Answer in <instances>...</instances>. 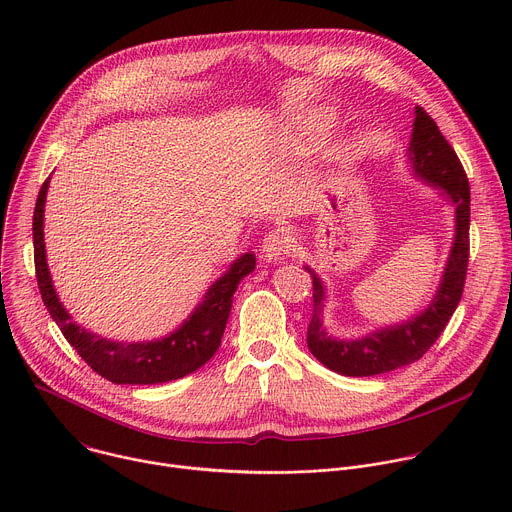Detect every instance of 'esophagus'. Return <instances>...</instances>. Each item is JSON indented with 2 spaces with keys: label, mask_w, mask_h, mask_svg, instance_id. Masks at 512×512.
Here are the masks:
<instances>
[{
  "label": "esophagus",
  "mask_w": 512,
  "mask_h": 512,
  "mask_svg": "<svg viewBox=\"0 0 512 512\" xmlns=\"http://www.w3.org/2000/svg\"><path fill=\"white\" fill-rule=\"evenodd\" d=\"M289 251H291V245L283 233L273 231V233L265 235L263 245H261V253H263L265 261H281L283 257L289 255Z\"/></svg>",
  "instance_id": "esophagus-1"
}]
</instances>
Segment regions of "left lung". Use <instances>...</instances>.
Segmentation results:
<instances>
[{"label":"left lung","mask_w":512,"mask_h":512,"mask_svg":"<svg viewBox=\"0 0 512 512\" xmlns=\"http://www.w3.org/2000/svg\"><path fill=\"white\" fill-rule=\"evenodd\" d=\"M409 156L415 172L448 192L456 204V239L444 279L429 308L413 320L379 330L360 340L330 338L322 326V281L312 273L314 312L308 324V348L330 371L346 377H373L419 360L440 338L456 312L466 283L470 257V184L466 170L440 127L421 107H415Z\"/></svg>","instance_id":"obj_1"}]
</instances>
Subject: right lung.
<instances>
[{"instance_id": "obj_1", "label": "right lung", "mask_w": 512, "mask_h": 512, "mask_svg": "<svg viewBox=\"0 0 512 512\" xmlns=\"http://www.w3.org/2000/svg\"><path fill=\"white\" fill-rule=\"evenodd\" d=\"M46 190L48 178L38 192L32 218L36 279L46 310L58 324L68 344L77 350L89 367L115 385H158L182 379L210 360L221 346L237 285L255 269V255L247 253L237 259L221 279L212 283L204 302L194 310L190 320H186L182 328L168 338L137 344L111 342L72 324L70 316L56 298L44 253L42 221Z\"/></svg>"}]
</instances>
